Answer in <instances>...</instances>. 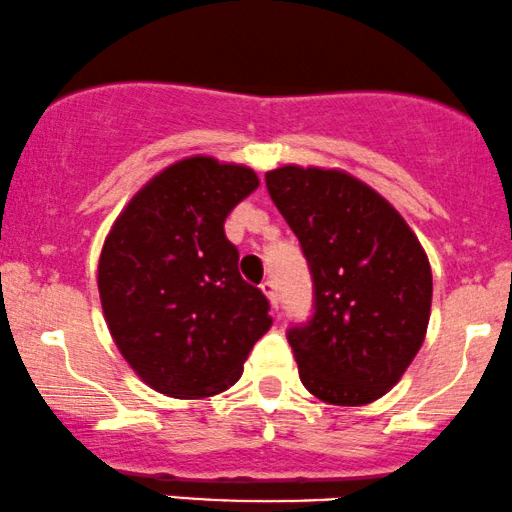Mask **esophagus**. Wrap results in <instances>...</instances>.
Wrapping results in <instances>:
<instances>
[{"mask_svg": "<svg viewBox=\"0 0 512 512\" xmlns=\"http://www.w3.org/2000/svg\"><path fill=\"white\" fill-rule=\"evenodd\" d=\"M261 290H263V294H266V297H268L270 306H273V309H278V302H280V299H278V285H275L273 280H266V282H263V285H261Z\"/></svg>", "mask_w": 512, "mask_h": 512, "instance_id": "34e87169", "label": "esophagus"}]
</instances>
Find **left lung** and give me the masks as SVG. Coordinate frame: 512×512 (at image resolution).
Wrapping results in <instances>:
<instances>
[{
	"label": "left lung",
	"instance_id": "obj_1",
	"mask_svg": "<svg viewBox=\"0 0 512 512\" xmlns=\"http://www.w3.org/2000/svg\"><path fill=\"white\" fill-rule=\"evenodd\" d=\"M314 278V316L287 333L304 388L330 405L386 395L422 347L431 316L429 258L405 218L342 170L266 172Z\"/></svg>",
	"mask_w": 512,
	"mask_h": 512
}]
</instances>
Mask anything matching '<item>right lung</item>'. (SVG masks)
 <instances>
[{
	"label": "right lung",
	"instance_id": "obj_1",
	"mask_svg": "<svg viewBox=\"0 0 512 512\" xmlns=\"http://www.w3.org/2000/svg\"><path fill=\"white\" fill-rule=\"evenodd\" d=\"M258 189L251 167L191 155L155 174L114 220L98 263L102 314L136 376L198 400L239 381L268 333V299L239 275L225 218Z\"/></svg>",
	"mask_w": 512,
	"mask_h": 512
}]
</instances>
